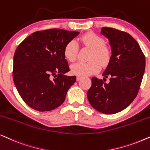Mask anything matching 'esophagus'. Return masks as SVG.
I'll return each mask as SVG.
<instances>
[{
    "instance_id": "1",
    "label": "esophagus",
    "mask_w": 150,
    "mask_h": 150,
    "mask_svg": "<svg viewBox=\"0 0 150 150\" xmlns=\"http://www.w3.org/2000/svg\"><path fill=\"white\" fill-rule=\"evenodd\" d=\"M81 79H82V77H81V76H76V81H80V80H81Z\"/></svg>"
}]
</instances>
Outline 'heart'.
I'll return each mask as SVG.
<instances>
[{"instance_id":"1","label":"heart","mask_w":150,"mask_h":150,"mask_svg":"<svg viewBox=\"0 0 150 150\" xmlns=\"http://www.w3.org/2000/svg\"><path fill=\"white\" fill-rule=\"evenodd\" d=\"M81 45L91 49L88 62H77L71 66L74 74L79 76H87L98 72L103 67L108 65L110 61L111 52L105 44V40L100 36L93 32L87 33L79 38ZM79 45L75 40H70L64 48V56L69 61L74 62L79 53Z\"/></svg>"}]
</instances>
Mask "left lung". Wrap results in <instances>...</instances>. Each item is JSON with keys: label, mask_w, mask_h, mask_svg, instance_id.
Here are the masks:
<instances>
[{"label": "left lung", "mask_w": 150, "mask_h": 150, "mask_svg": "<svg viewBox=\"0 0 150 150\" xmlns=\"http://www.w3.org/2000/svg\"><path fill=\"white\" fill-rule=\"evenodd\" d=\"M101 34L109 39L112 56L103 74V80L92 77L87 96L98 112L116 114L127 108L137 97L145 71V58L139 43L127 32L104 27ZM110 78L105 83V79Z\"/></svg>", "instance_id": "8db88e82"}]
</instances>
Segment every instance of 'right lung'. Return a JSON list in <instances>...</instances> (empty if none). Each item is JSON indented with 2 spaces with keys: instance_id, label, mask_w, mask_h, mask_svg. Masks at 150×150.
I'll return each instance as SVG.
<instances>
[{
  "instance_id": "right-lung-1",
  "label": "right lung",
  "mask_w": 150,
  "mask_h": 150,
  "mask_svg": "<svg viewBox=\"0 0 150 150\" xmlns=\"http://www.w3.org/2000/svg\"><path fill=\"white\" fill-rule=\"evenodd\" d=\"M79 32L61 29L38 31L18 46L13 56V80L20 96L30 108L39 112L51 111L65 99L76 82L64 56L66 44Z\"/></svg>"
}]
</instances>
